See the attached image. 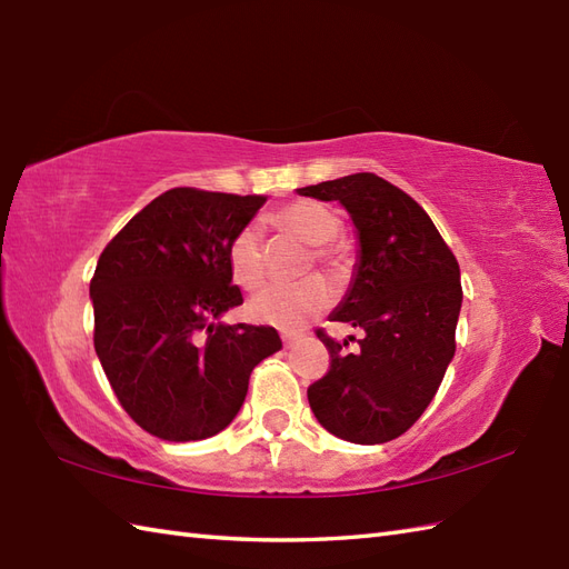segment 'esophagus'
<instances>
[{"label": "esophagus", "instance_id": "esophagus-1", "mask_svg": "<svg viewBox=\"0 0 569 569\" xmlns=\"http://www.w3.org/2000/svg\"><path fill=\"white\" fill-rule=\"evenodd\" d=\"M281 340H283V347L288 349V347H293V345L298 342V335H291V332H283V335H281Z\"/></svg>", "mask_w": 569, "mask_h": 569}]
</instances>
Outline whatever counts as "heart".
Segmentation results:
<instances>
[{
	"mask_svg": "<svg viewBox=\"0 0 569 569\" xmlns=\"http://www.w3.org/2000/svg\"><path fill=\"white\" fill-rule=\"evenodd\" d=\"M269 222L278 234L293 237L310 244L308 266L316 261L325 271L340 276L349 263V249L337 237L340 217L328 204L318 200H293L269 214ZM227 266L234 281L257 291L266 281V251L259 229L244 227L232 237L227 247ZM330 291L320 278H306L293 286H276L251 300L253 320L273 325L281 330H298L328 306Z\"/></svg>",
	"mask_w": 569,
	"mask_h": 569,
	"instance_id": "heart-1",
	"label": "heart"
}]
</instances>
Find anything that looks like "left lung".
Wrapping results in <instances>:
<instances>
[{
    "instance_id": "obj_1",
    "label": "left lung",
    "mask_w": 569,
    "mask_h": 569,
    "mask_svg": "<svg viewBox=\"0 0 569 569\" xmlns=\"http://www.w3.org/2000/svg\"><path fill=\"white\" fill-rule=\"evenodd\" d=\"M342 202L359 232L352 291L332 322L365 330L357 352L322 328L330 369L308 386L325 430L357 445L403 435L438 393L455 357L462 308L459 263L420 204L377 173H352L298 190ZM355 340V337H349Z\"/></svg>"
}]
</instances>
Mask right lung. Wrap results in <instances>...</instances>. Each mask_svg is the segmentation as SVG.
Instances as JSON below:
<instances>
[{
	"mask_svg": "<svg viewBox=\"0 0 569 569\" xmlns=\"http://www.w3.org/2000/svg\"><path fill=\"white\" fill-rule=\"evenodd\" d=\"M263 196L171 188L119 229L90 281L94 352L117 401L168 442L224 430L261 359L281 349L269 325H222L241 306L227 247Z\"/></svg>",
	"mask_w": 569,
	"mask_h": 569,
	"instance_id": "add662e5",
	"label": "right lung"
}]
</instances>
